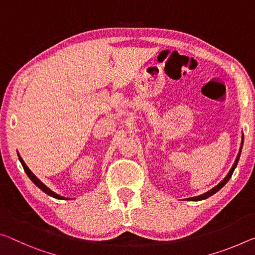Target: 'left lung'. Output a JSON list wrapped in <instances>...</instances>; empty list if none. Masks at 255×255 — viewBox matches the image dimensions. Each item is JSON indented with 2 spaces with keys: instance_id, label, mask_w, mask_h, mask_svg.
Here are the masks:
<instances>
[{
  "instance_id": "obj_1",
  "label": "left lung",
  "mask_w": 255,
  "mask_h": 255,
  "mask_svg": "<svg viewBox=\"0 0 255 255\" xmlns=\"http://www.w3.org/2000/svg\"><path fill=\"white\" fill-rule=\"evenodd\" d=\"M243 142H244V136L242 135V142H241V147H240V152H238V154H237V156H236V160H235V162H234V164H233V167H232V169H230L229 170V172L227 173V176L225 177L224 179H222L219 184H218L217 186H215V187H213L212 189H210V191H208L207 193H204V194H202V195H199V196H194V197H189V199H187L188 201H202V200H205V199H208V197H210V196H212L213 194H216L218 191H220V189L224 187V186L227 184V181L230 179V177H232V175H233V172H234V170H235V168L237 167V163H238V160H240V156H241V152H242V147H243Z\"/></svg>"
}]
</instances>
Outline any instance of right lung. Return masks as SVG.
<instances>
[{"label":"right lung","mask_w":255,"mask_h":255,"mask_svg":"<svg viewBox=\"0 0 255 255\" xmlns=\"http://www.w3.org/2000/svg\"><path fill=\"white\" fill-rule=\"evenodd\" d=\"M18 157H19V161L20 162H21V164H22V167H23V170L26 171V173H27V176L29 177L30 178V180L33 181V183L37 186V187L39 188V189H42V191L44 192V193H46L47 195H50V196H52V197H54V199H58V200H71V199H69V197H64V196H61V195H59V194H56V193H54L53 191H51L50 188L47 187L46 185H44L42 181H40L37 177H36L33 172L30 171V169L27 167V164L25 163V161L22 160V157L20 156V154L18 153Z\"/></svg>","instance_id":"obj_1"}]
</instances>
